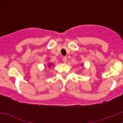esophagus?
<instances>
[{
  "label": "esophagus",
  "mask_w": 123,
  "mask_h": 123,
  "mask_svg": "<svg viewBox=\"0 0 123 123\" xmlns=\"http://www.w3.org/2000/svg\"><path fill=\"white\" fill-rule=\"evenodd\" d=\"M63 62L64 63H67V56H64L63 58Z\"/></svg>",
  "instance_id": "34e87169"
}]
</instances>
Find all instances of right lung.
<instances>
[{
    "label": "right lung",
    "instance_id": "right-lung-1",
    "mask_svg": "<svg viewBox=\"0 0 123 123\" xmlns=\"http://www.w3.org/2000/svg\"><path fill=\"white\" fill-rule=\"evenodd\" d=\"M52 65H53V64H52V63H49L48 65H47V67H48L49 68H50V67H52Z\"/></svg>",
    "mask_w": 123,
    "mask_h": 123
}]
</instances>
